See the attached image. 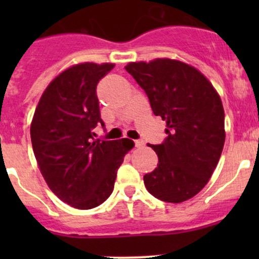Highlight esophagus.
I'll return each instance as SVG.
<instances>
[{
  "mask_svg": "<svg viewBox=\"0 0 259 259\" xmlns=\"http://www.w3.org/2000/svg\"><path fill=\"white\" fill-rule=\"evenodd\" d=\"M134 143L137 148H143V146H144V142H143V140H135Z\"/></svg>",
  "mask_w": 259,
  "mask_h": 259,
  "instance_id": "1",
  "label": "esophagus"
}]
</instances>
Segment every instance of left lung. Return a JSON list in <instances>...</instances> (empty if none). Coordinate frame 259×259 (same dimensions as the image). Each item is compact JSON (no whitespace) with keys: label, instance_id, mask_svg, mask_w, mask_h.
I'll use <instances>...</instances> for the list:
<instances>
[{"label":"left lung","instance_id":"1","mask_svg":"<svg viewBox=\"0 0 259 259\" xmlns=\"http://www.w3.org/2000/svg\"><path fill=\"white\" fill-rule=\"evenodd\" d=\"M125 70L145 91L153 113L166 121L164 142L149 145L159 163L144 176L146 189L166 203L190 199L205 187L223 150L218 93L197 69L177 60L130 62Z\"/></svg>","mask_w":259,"mask_h":259}]
</instances>
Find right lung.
<instances>
[{
    "label": "right lung",
    "mask_w": 259,
    "mask_h": 259,
    "mask_svg": "<svg viewBox=\"0 0 259 259\" xmlns=\"http://www.w3.org/2000/svg\"><path fill=\"white\" fill-rule=\"evenodd\" d=\"M114 64L75 65L65 70L41 96L31 124V142L49 188L77 209H91L114 190L124 156L134 146L129 139H95L100 116L98 82Z\"/></svg>",
    "instance_id": "add662e5"
}]
</instances>
